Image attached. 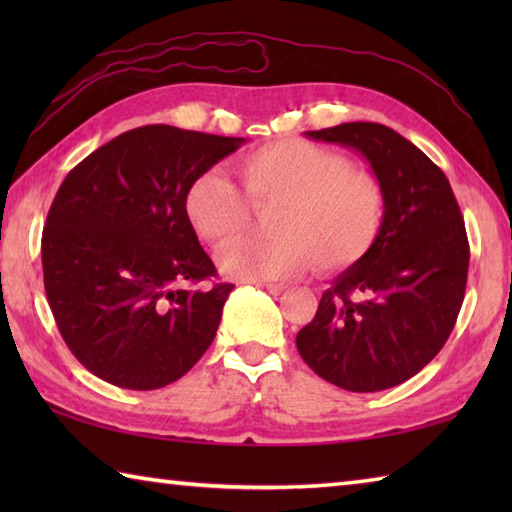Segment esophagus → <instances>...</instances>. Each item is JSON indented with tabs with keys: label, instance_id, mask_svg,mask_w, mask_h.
Listing matches in <instances>:
<instances>
[{
	"label": "esophagus",
	"instance_id": "obj_1",
	"mask_svg": "<svg viewBox=\"0 0 512 512\" xmlns=\"http://www.w3.org/2000/svg\"><path fill=\"white\" fill-rule=\"evenodd\" d=\"M257 287L266 289L268 293H273V296H280L287 289V284H280V282H257Z\"/></svg>",
	"mask_w": 512,
	"mask_h": 512
}]
</instances>
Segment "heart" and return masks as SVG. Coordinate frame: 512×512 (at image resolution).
Here are the masks:
<instances>
[{
	"instance_id": "heart-1",
	"label": "heart",
	"mask_w": 512,
	"mask_h": 512,
	"mask_svg": "<svg viewBox=\"0 0 512 512\" xmlns=\"http://www.w3.org/2000/svg\"><path fill=\"white\" fill-rule=\"evenodd\" d=\"M248 204H275L273 240L233 242L249 211L239 189L221 171L198 176L185 196L196 235L219 255L225 277L241 282H280L318 266L341 271L377 244L386 221V189L375 173L343 153L307 140H277L250 151L237 164Z\"/></svg>"
}]
</instances>
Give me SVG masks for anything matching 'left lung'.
<instances>
[{"mask_svg": "<svg viewBox=\"0 0 512 512\" xmlns=\"http://www.w3.org/2000/svg\"><path fill=\"white\" fill-rule=\"evenodd\" d=\"M361 153L386 189L377 244L332 280L296 336L300 357L329 384L375 393L436 357L463 305L470 246L443 171L393 128L352 121L305 133Z\"/></svg>", "mask_w": 512, "mask_h": 512, "instance_id": "8db88e82", "label": "left lung"}]
</instances>
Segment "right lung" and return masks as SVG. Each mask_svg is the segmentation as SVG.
<instances>
[{"mask_svg":"<svg viewBox=\"0 0 512 512\" xmlns=\"http://www.w3.org/2000/svg\"><path fill=\"white\" fill-rule=\"evenodd\" d=\"M241 144L153 124L121 133L67 173L42 230V273L60 334L92 375L155 391L212 345L235 287L203 284L216 268L185 196Z\"/></svg>","mask_w":512,"mask_h":512,"instance_id":"add662e5","label":"right lung"}]
</instances>
